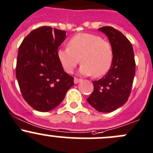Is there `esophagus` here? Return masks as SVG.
I'll use <instances>...</instances> for the list:
<instances>
[{"instance_id": "34e87169", "label": "esophagus", "mask_w": 153, "mask_h": 153, "mask_svg": "<svg viewBox=\"0 0 153 153\" xmlns=\"http://www.w3.org/2000/svg\"><path fill=\"white\" fill-rule=\"evenodd\" d=\"M81 81H82V80L80 79V78H75V79H74V83H75V84H78V83L81 82Z\"/></svg>"}]
</instances>
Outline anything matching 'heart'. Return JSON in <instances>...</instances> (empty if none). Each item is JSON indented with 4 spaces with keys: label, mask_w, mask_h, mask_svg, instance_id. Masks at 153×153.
Returning a JSON list of instances; mask_svg holds the SVG:
<instances>
[{
    "label": "heart",
    "mask_w": 153,
    "mask_h": 153,
    "mask_svg": "<svg viewBox=\"0 0 153 153\" xmlns=\"http://www.w3.org/2000/svg\"><path fill=\"white\" fill-rule=\"evenodd\" d=\"M67 46L57 51V58L67 73H72L80 61L82 63L80 72L93 75L95 78L105 75L112 66V45L100 36L86 33L76 34L69 39Z\"/></svg>",
    "instance_id": "1"
}]
</instances>
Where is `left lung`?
Returning <instances> with one entry per match:
<instances>
[{"label":"left lung","instance_id":"left-lung-1","mask_svg":"<svg viewBox=\"0 0 153 153\" xmlns=\"http://www.w3.org/2000/svg\"><path fill=\"white\" fill-rule=\"evenodd\" d=\"M99 30L108 37L114 51V60L108 73L93 81L94 90L87 100L96 111L108 113L128 100L135 75V60L132 45L120 31L110 26Z\"/></svg>","mask_w":153,"mask_h":153}]
</instances>
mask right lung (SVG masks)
<instances>
[{"label":"right lung","mask_w":153,"mask_h":153,"mask_svg":"<svg viewBox=\"0 0 153 153\" xmlns=\"http://www.w3.org/2000/svg\"><path fill=\"white\" fill-rule=\"evenodd\" d=\"M65 39V30L42 26L31 31L19 46L16 68L19 88L24 99L38 111L56 108L74 85V78L57 58V48Z\"/></svg>","instance_id":"add662e5"}]
</instances>
